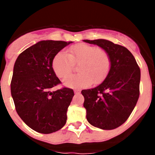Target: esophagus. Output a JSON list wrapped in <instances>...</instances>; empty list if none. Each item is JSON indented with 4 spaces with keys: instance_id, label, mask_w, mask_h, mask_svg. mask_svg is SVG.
<instances>
[{
    "instance_id": "esophagus-1",
    "label": "esophagus",
    "mask_w": 155,
    "mask_h": 155,
    "mask_svg": "<svg viewBox=\"0 0 155 155\" xmlns=\"http://www.w3.org/2000/svg\"><path fill=\"white\" fill-rule=\"evenodd\" d=\"M81 92V91L79 89H75L74 90V93L75 94H79Z\"/></svg>"
}]
</instances>
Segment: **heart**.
Instances as JSON below:
<instances>
[{
    "label": "heart",
    "instance_id": "heart-1",
    "mask_svg": "<svg viewBox=\"0 0 155 155\" xmlns=\"http://www.w3.org/2000/svg\"><path fill=\"white\" fill-rule=\"evenodd\" d=\"M74 64H79L78 74L64 78L63 84L71 88L88 87L92 82L98 84L106 78L111 68L109 53L96 46L77 44L69 49V53L59 52L52 61V68L58 78H64L71 72Z\"/></svg>",
    "mask_w": 155,
    "mask_h": 155
}]
</instances>
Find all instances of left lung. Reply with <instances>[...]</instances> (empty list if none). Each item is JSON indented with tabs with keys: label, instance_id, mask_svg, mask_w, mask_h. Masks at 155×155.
Here are the masks:
<instances>
[{
	"label": "left lung",
	"instance_id": "8db88e82",
	"mask_svg": "<svg viewBox=\"0 0 155 155\" xmlns=\"http://www.w3.org/2000/svg\"><path fill=\"white\" fill-rule=\"evenodd\" d=\"M83 41L103 49L111 59L110 70L103 82L81 91L86 118L94 127L113 130L127 121L137 102L140 70L132 53L124 46L102 39Z\"/></svg>",
	"mask_w": 155,
	"mask_h": 155
}]
</instances>
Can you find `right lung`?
<instances>
[{
  "instance_id": "1",
  "label": "right lung",
  "mask_w": 155,
  "mask_h": 155,
  "mask_svg": "<svg viewBox=\"0 0 155 155\" xmlns=\"http://www.w3.org/2000/svg\"><path fill=\"white\" fill-rule=\"evenodd\" d=\"M73 42L42 40L18 57L14 65L11 92L20 118L33 130L51 134L67 122L74 95L68 87L51 91L61 83L52 68L54 56Z\"/></svg>"
}]
</instances>
